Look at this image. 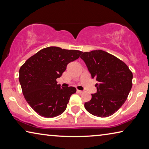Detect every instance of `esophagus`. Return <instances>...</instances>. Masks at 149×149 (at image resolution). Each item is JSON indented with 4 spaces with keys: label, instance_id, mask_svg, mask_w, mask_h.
<instances>
[{
    "label": "esophagus",
    "instance_id": "1",
    "mask_svg": "<svg viewBox=\"0 0 149 149\" xmlns=\"http://www.w3.org/2000/svg\"><path fill=\"white\" fill-rule=\"evenodd\" d=\"M77 92L78 93H82L83 92H84V91H80V90H77Z\"/></svg>",
    "mask_w": 149,
    "mask_h": 149
}]
</instances>
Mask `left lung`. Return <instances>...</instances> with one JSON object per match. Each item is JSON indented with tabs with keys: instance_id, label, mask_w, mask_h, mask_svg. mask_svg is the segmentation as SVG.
<instances>
[{
	"instance_id": "left-lung-1",
	"label": "left lung",
	"mask_w": 149,
	"mask_h": 149,
	"mask_svg": "<svg viewBox=\"0 0 149 149\" xmlns=\"http://www.w3.org/2000/svg\"><path fill=\"white\" fill-rule=\"evenodd\" d=\"M80 57L98 81L97 91L85 103V109L95 116H110L127 99L132 87V72L123 61L104 50L85 52Z\"/></svg>"
}]
</instances>
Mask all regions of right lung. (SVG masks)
I'll list each match as a JSON object with an SVG mask.
<instances>
[{
    "label": "right lung",
    "instance_id": "right-lung-1",
    "mask_svg": "<svg viewBox=\"0 0 149 149\" xmlns=\"http://www.w3.org/2000/svg\"><path fill=\"white\" fill-rule=\"evenodd\" d=\"M83 52L57 47L42 49L27 59L19 71V81L26 101L35 112L45 118H54L66 109L74 87H60L56 79L67 65L79 58Z\"/></svg>",
    "mask_w": 149,
    "mask_h": 149
}]
</instances>
